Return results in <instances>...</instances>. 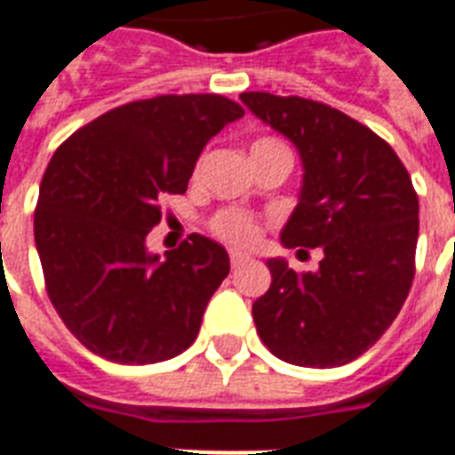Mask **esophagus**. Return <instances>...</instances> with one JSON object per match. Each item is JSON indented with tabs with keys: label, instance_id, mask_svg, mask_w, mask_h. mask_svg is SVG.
I'll return each instance as SVG.
<instances>
[{
	"label": "esophagus",
	"instance_id": "1",
	"mask_svg": "<svg viewBox=\"0 0 455 455\" xmlns=\"http://www.w3.org/2000/svg\"><path fill=\"white\" fill-rule=\"evenodd\" d=\"M228 260H231V267H238V265H243V262H248L251 258L245 253H236V251H234V253L228 255Z\"/></svg>",
	"mask_w": 455,
	"mask_h": 455
}]
</instances>
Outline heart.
<instances>
[{
	"label": "heart",
	"instance_id": "b5f03b06",
	"mask_svg": "<svg viewBox=\"0 0 455 455\" xmlns=\"http://www.w3.org/2000/svg\"><path fill=\"white\" fill-rule=\"evenodd\" d=\"M272 149H287L284 144L275 140V137H262L253 144V154L255 151H272ZM212 234L217 238H221L224 243L228 245H251L255 243V238L260 234L258 228V221H255L251 214L238 210H224L219 212L217 217L212 219Z\"/></svg>",
	"mask_w": 455,
	"mask_h": 455
}]
</instances>
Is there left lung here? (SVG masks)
Returning <instances> with one entry per match:
<instances>
[{"mask_svg":"<svg viewBox=\"0 0 455 455\" xmlns=\"http://www.w3.org/2000/svg\"><path fill=\"white\" fill-rule=\"evenodd\" d=\"M241 100L304 161L282 243L323 251L315 272L267 260L272 284L253 304L258 335L289 364H347L388 331L412 287L419 234L412 178L386 140L338 108L265 91Z\"/></svg>","mask_w":455,"mask_h":455,"instance_id":"obj_1","label":"left lung"}]
</instances>
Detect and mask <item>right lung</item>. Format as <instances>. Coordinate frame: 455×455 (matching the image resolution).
Segmentation results:
<instances>
[{
	"mask_svg": "<svg viewBox=\"0 0 455 455\" xmlns=\"http://www.w3.org/2000/svg\"><path fill=\"white\" fill-rule=\"evenodd\" d=\"M241 116L217 93L132 100L84 124L50 159L36 248L57 315L93 355L156 364L195 342L228 275L227 251L190 234L159 260L147 234L161 200L188 190L204 144Z\"/></svg>",
	"mask_w": 455,
	"mask_h": 455,
	"instance_id": "add662e5",
	"label": "right lung"
}]
</instances>
